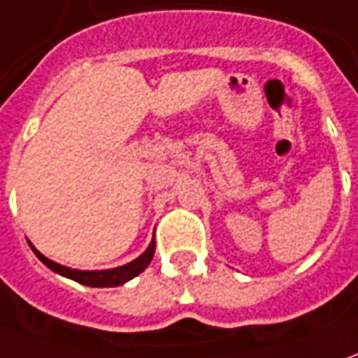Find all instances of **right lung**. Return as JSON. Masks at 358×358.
<instances>
[{"label": "right lung", "mask_w": 358, "mask_h": 358, "mask_svg": "<svg viewBox=\"0 0 358 358\" xmlns=\"http://www.w3.org/2000/svg\"><path fill=\"white\" fill-rule=\"evenodd\" d=\"M29 245H31V243H29ZM155 247H157V245H155V239H152L150 241V245L147 247V250H145L141 257H137L135 261L127 262V264H123V266H117V268H108V271H78V268H70V266H64V264H58V262L46 259L43 252H38V250L31 245V249H33V252L38 257V261L45 262L50 271L57 272L60 276H66V278L78 282V284L92 286V288H113V286H121V284H125V282H129L131 278L138 276V274L150 264V261H152V257H155Z\"/></svg>", "instance_id": "right-lung-1"}]
</instances>
